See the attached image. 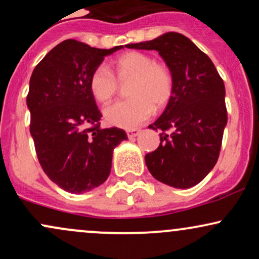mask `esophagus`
Returning a JSON list of instances; mask_svg holds the SVG:
<instances>
[{
  "label": "esophagus",
  "mask_w": 259,
  "mask_h": 259,
  "mask_svg": "<svg viewBox=\"0 0 259 259\" xmlns=\"http://www.w3.org/2000/svg\"><path fill=\"white\" fill-rule=\"evenodd\" d=\"M140 133H141V130H127L126 135L129 139H133V138H136Z\"/></svg>",
  "instance_id": "34e87169"
}]
</instances>
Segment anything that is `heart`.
Listing matches in <instances>:
<instances>
[{
  "instance_id": "b5f03b06",
  "label": "heart",
  "mask_w": 259,
  "mask_h": 259,
  "mask_svg": "<svg viewBox=\"0 0 259 259\" xmlns=\"http://www.w3.org/2000/svg\"><path fill=\"white\" fill-rule=\"evenodd\" d=\"M112 70L99 65L92 70L89 89L94 99L107 105L118 91V82L130 80L129 100L119 101L105 109V118L111 125L135 129L147 120L153 109L163 108L173 94V76L165 64L157 63L150 55L139 51L125 52L114 59ZM114 73L116 78L112 74Z\"/></svg>"
}]
</instances>
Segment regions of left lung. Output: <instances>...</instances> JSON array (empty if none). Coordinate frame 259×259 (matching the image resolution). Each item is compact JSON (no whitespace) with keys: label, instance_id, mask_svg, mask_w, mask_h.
<instances>
[{"label":"left lung","instance_id":"1","mask_svg":"<svg viewBox=\"0 0 259 259\" xmlns=\"http://www.w3.org/2000/svg\"><path fill=\"white\" fill-rule=\"evenodd\" d=\"M126 47L157 51L173 76L164 112L148 125L162 130L158 148L145 156L148 170L165 185L195 186L212 170L221 152L228 121L224 81L206 53L179 32Z\"/></svg>","mask_w":259,"mask_h":259}]
</instances>
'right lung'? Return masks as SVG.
<instances>
[{
	"mask_svg": "<svg viewBox=\"0 0 259 259\" xmlns=\"http://www.w3.org/2000/svg\"><path fill=\"white\" fill-rule=\"evenodd\" d=\"M120 49L101 50L65 40L31 74L26 105L38 162L45 174L70 194L88 192L105 183L113 150L127 140L123 129H101L102 114L89 89L92 70Z\"/></svg>",
	"mask_w": 259,
	"mask_h": 259,
	"instance_id": "1",
	"label": "right lung"
}]
</instances>
